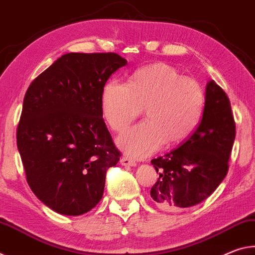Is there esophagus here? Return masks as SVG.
<instances>
[{"label": "esophagus", "mask_w": 255, "mask_h": 255, "mask_svg": "<svg viewBox=\"0 0 255 255\" xmlns=\"http://www.w3.org/2000/svg\"><path fill=\"white\" fill-rule=\"evenodd\" d=\"M121 164H122L123 166H132V167H134V166L137 165V162L134 159H132V158H130V157L124 156L122 159H121Z\"/></svg>", "instance_id": "obj_1"}]
</instances>
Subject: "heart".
<instances>
[{
  "label": "heart",
  "mask_w": 255,
  "mask_h": 255,
  "mask_svg": "<svg viewBox=\"0 0 255 255\" xmlns=\"http://www.w3.org/2000/svg\"><path fill=\"white\" fill-rule=\"evenodd\" d=\"M143 107L147 120L118 140L135 158L151 155L164 142L177 144L190 137L202 118L204 94L197 80L166 63L136 70L128 85L112 80L104 88L102 112L113 131L123 132Z\"/></svg>",
  "instance_id": "1"
}]
</instances>
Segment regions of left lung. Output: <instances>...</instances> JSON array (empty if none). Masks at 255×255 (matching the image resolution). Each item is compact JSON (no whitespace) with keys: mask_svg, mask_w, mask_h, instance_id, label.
<instances>
[{"mask_svg":"<svg viewBox=\"0 0 255 255\" xmlns=\"http://www.w3.org/2000/svg\"><path fill=\"white\" fill-rule=\"evenodd\" d=\"M236 125L226 93L211 80L202 120L179 148L151 160L157 182L150 195L158 208H189L206 200L228 173Z\"/></svg>","mask_w":255,"mask_h":255,"instance_id":"1","label":"left lung"}]
</instances>
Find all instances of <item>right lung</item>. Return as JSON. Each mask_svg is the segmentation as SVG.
<instances>
[{"instance_id":"right-lung-1","label":"right lung","mask_w":255,"mask_h":255,"mask_svg":"<svg viewBox=\"0 0 255 255\" xmlns=\"http://www.w3.org/2000/svg\"><path fill=\"white\" fill-rule=\"evenodd\" d=\"M127 60L116 53H68L40 73L23 98L16 145L26 179L62 215L90 211L121 151L102 118L106 82Z\"/></svg>"}]
</instances>
